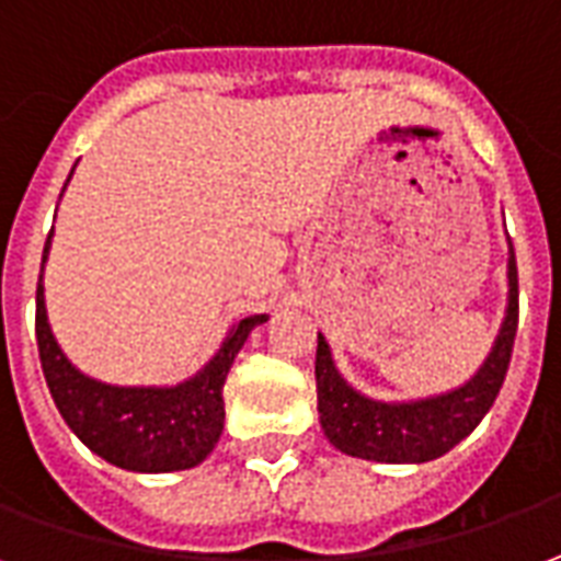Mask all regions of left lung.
I'll list each match as a JSON object with an SVG mask.
<instances>
[{"mask_svg":"<svg viewBox=\"0 0 561 561\" xmlns=\"http://www.w3.org/2000/svg\"><path fill=\"white\" fill-rule=\"evenodd\" d=\"M517 337V260L508 239V308L493 350L478 374L460 388L436 398L386 403L355 391L331 362V350L317 334V410L329 443L337 451L376 463H427L476 431L505 382Z\"/></svg>","mask_w":561,"mask_h":561,"instance_id":"obj_1","label":"left lung"}]
</instances>
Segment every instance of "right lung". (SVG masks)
I'll return each mask as SVG.
<instances>
[{
	"label": "right lung",
	"mask_w": 561,
	"mask_h": 561,
	"mask_svg": "<svg viewBox=\"0 0 561 561\" xmlns=\"http://www.w3.org/2000/svg\"><path fill=\"white\" fill-rule=\"evenodd\" d=\"M50 239L53 230L41 256L35 334L44 379L65 424L85 448L128 472H179L203 463L224 431L227 374L248 334L268 317L260 313L236 322L215 358L179 386H107L77 370L53 337L44 305V263L50 253Z\"/></svg>",
	"instance_id": "right-lung-1"
}]
</instances>
